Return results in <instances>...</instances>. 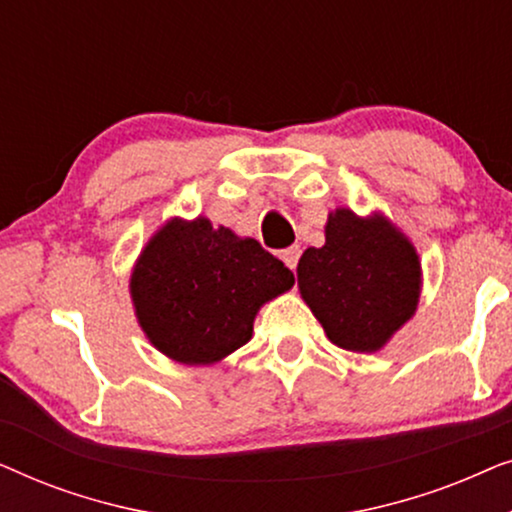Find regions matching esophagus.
<instances>
[{
	"label": "esophagus",
	"mask_w": 512,
	"mask_h": 512,
	"mask_svg": "<svg viewBox=\"0 0 512 512\" xmlns=\"http://www.w3.org/2000/svg\"><path fill=\"white\" fill-rule=\"evenodd\" d=\"M279 258H282V261H284L286 265H289L291 270H296L298 258H300V249H298V247H289V249H284V251H282V256H279Z\"/></svg>",
	"instance_id": "esophagus-1"
}]
</instances>
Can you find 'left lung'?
Here are the masks:
<instances>
[{"label":"left lung","instance_id":"obj_1","mask_svg":"<svg viewBox=\"0 0 512 512\" xmlns=\"http://www.w3.org/2000/svg\"><path fill=\"white\" fill-rule=\"evenodd\" d=\"M300 296L328 340L349 352H377L417 310L422 263L412 242L382 214H328L326 244L298 261Z\"/></svg>","mask_w":512,"mask_h":512}]
</instances>
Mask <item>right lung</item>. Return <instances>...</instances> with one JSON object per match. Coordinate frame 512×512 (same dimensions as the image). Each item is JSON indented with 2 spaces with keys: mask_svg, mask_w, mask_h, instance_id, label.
<instances>
[{
  "mask_svg": "<svg viewBox=\"0 0 512 512\" xmlns=\"http://www.w3.org/2000/svg\"><path fill=\"white\" fill-rule=\"evenodd\" d=\"M293 286V272L251 237L205 216L170 219L130 277L139 326L158 352L209 366L247 345L261 305Z\"/></svg>",
  "mask_w": 512,
  "mask_h": 512,
  "instance_id": "obj_1",
  "label": "right lung"
}]
</instances>
